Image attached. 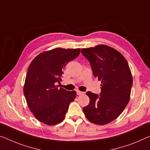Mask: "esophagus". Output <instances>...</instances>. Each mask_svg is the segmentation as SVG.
<instances>
[{
    "label": "esophagus",
    "instance_id": "obj_1",
    "mask_svg": "<svg viewBox=\"0 0 150 150\" xmlns=\"http://www.w3.org/2000/svg\"><path fill=\"white\" fill-rule=\"evenodd\" d=\"M76 93H77L78 95H82V94H84V92H82V91H77Z\"/></svg>",
    "mask_w": 150,
    "mask_h": 150
}]
</instances>
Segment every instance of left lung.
Returning <instances> with one entry per match:
<instances>
[{"instance_id": "8db88e82", "label": "left lung", "mask_w": 150, "mask_h": 150, "mask_svg": "<svg viewBox=\"0 0 150 150\" xmlns=\"http://www.w3.org/2000/svg\"><path fill=\"white\" fill-rule=\"evenodd\" d=\"M81 52L91 64L94 76L101 81L100 96L86 93L90 103L83 111L91 123L105 125L116 119L129 101L133 84L131 70L123 55L108 45L83 48Z\"/></svg>"}]
</instances>
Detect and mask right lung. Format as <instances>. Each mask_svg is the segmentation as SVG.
<instances>
[{
    "label": "right lung",
    "instance_id": "1",
    "mask_svg": "<svg viewBox=\"0 0 150 150\" xmlns=\"http://www.w3.org/2000/svg\"><path fill=\"white\" fill-rule=\"evenodd\" d=\"M80 49L57 47L41 52L30 64L23 93L34 117L47 125H55L65 119L69 105L76 92L58 88L63 70L68 62L80 54Z\"/></svg>",
    "mask_w": 150,
    "mask_h": 150
}]
</instances>
